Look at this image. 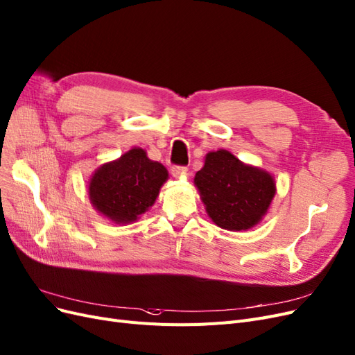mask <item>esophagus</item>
Returning <instances> with one entry per match:
<instances>
[{"instance_id": "34e87169", "label": "esophagus", "mask_w": 355, "mask_h": 355, "mask_svg": "<svg viewBox=\"0 0 355 355\" xmlns=\"http://www.w3.org/2000/svg\"><path fill=\"white\" fill-rule=\"evenodd\" d=\"M185 173H187V167L185 166H173L172 167V175L175 178H179V176L185 175Z\"/></svg>"}]
</instances>
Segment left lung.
Instances as JSON below:
<instances>
[{
	"mask_svg": "<svg viewBox=\"0 0 355 355\" xmlns=\"http://www.w3.org/2000/svg\"><path fill=\"white\" fill-rule=\"evenodd\" d=\"M193 182L213 222L227 230H245L259 223L276 192L270 175L241 163L225 150L207 154Z\"/></svg>",
	"mask_w": 355,
	"mask_h": 355,
	"instance_id": "8db88e82",
	"label": "left lung"
}]
</instances>
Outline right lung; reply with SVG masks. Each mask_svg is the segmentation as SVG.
Here are the masks:
<instances>
[{"label": "right lung", "instance_id": "add662e5", "mask_svg": "<svg viewBox=\"0 0 355 355\" xmlns=\"http://www.w3.org/2000/svg\"><path fill=\"white\" fill-rule=\"evenodd\" d=\"M163 164L151 162L141 148L101 166L89 182V198L100 213L116 223H130L154 204L166 179Z\"/></svg>", "mask_w": 355, "mask_h": 355}]
</instances>
